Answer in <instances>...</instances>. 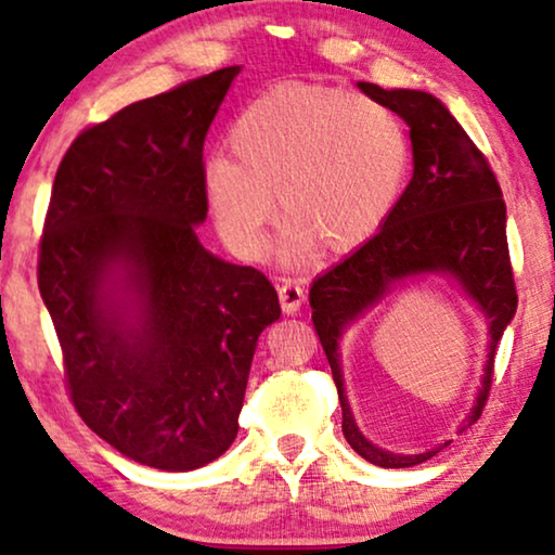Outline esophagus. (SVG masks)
Returning <instances> with one entry per match:
<instances>
[{
    "label": "esophagus",
    "mask_w": 555,
    "mask_h": 555,
    "mask_svg": "<svg viewBox=\"0 0 555 555\" xmlns=\"http://www.w3.org/2000/svg\"><path fill=\"white\" fill-rule=\"evenodd\" d=\"M304 299H307V292H304L296 281H284V284H279V301L286 314H296V311L301 309Z\"/></svg>",
    "instance_id": "1"
}]
</instances>
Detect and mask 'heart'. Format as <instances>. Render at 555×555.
<instances>
[{"label": "heart", "instance_id": "1", "mask_svg": "<svg viewBox=\"0 0 555 555\" xmlns=\"http://www.w3.org/2000/svg\"><path fill=\"white\" fill-rule=\"evenodd\" d=\"M231 158H210L203 189L218 231L241 259H259L271 196L288 221L284 256L311 241L330 254L372 236L410 170V138L379 100L326 85H276L244 107L229 132Z\"/></svg>", "mask_w": 555, "mask_h": 555}]
</instances>
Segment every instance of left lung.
I'll return each mask as SVG.
<instances>
[{
    "instance_id": "8db88e82",
    "label": "left lung",
    "mask_w": 555,
    "mask_h": 555,
    "mask_svg": "<svg viewBox=\"0 0 555 555\" xmlns=\"http://www.w3.org/2000/svg\"><path fill=\"white\" fill-rule=\"evenodd\" d=\"M359 90L385 103L410 125L415 170L382 229L345 261L314 279L309 292L311 322L330 359L347 442L372 465L412 467L437 455L448 442L420 455H397L366 440L345 395L339 339L349 324L385 299L400 281L425 274L457 279L490 319L482 387L460 433L470 427L488 402L498 341L518 307L505 236V201L486 155L430 92L385 90L372 82H359Z\"/></svg>"
}]
</instances>
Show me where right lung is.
I'll return each instance as SVG.
<instances>
[{
  "label": "right lung",
  "mask_w": 555,
  "mask_h": 555,
  "mask_svg": "<svg viewBox=\"0 0 555 555\" xmlns=\"http://www.w3.org/2000/svg\"><path fill=\"white\" fill-rule=\"evenodd\" d=\"M241 67L82 130L54 176L37 284L92 433L140 465L196 470L238 433L259 334L281 317L254 267L203 248V140Z\"/></svg>",
  "instance_id": "1"
}]
</instances>
